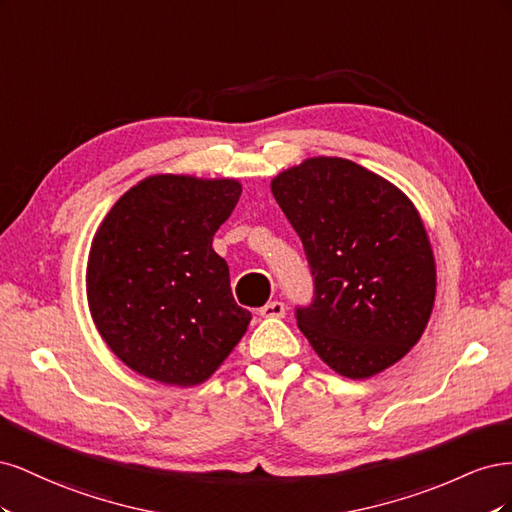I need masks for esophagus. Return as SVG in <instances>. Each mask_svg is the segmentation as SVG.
<instances>
[{
    "instance_id": "esophagus-1",
    "label": "esophagus",
    "mask_w": 512,
    "mask_h": 512,
    "mask_svg": "<svg viewBox=\"0 0 512 512\" xmlns=\"http://www.w3.org/2000/svg\"><path fill=\"white\" fill-rule=\"evenodd\" d=\"M284 314H286V305L282 301H269L267 305L260 307L262 318H284Z\"/></svg>"
}]
</instances>
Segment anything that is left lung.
I'll return each mask as SVG.
<instances>
[{
  "instance_id": "1",
  "label": "left lung",
  "mask_w": 512,
  "mask_h": 512,
  "mask_svg": "<svg viewBox=\"0 0 512 512\" xmlns=\"http://www.w3.org/2000/svg\"><path fill=\"white\" fill-rule=\"evenodd\" d=\"M271 192L314 277L297 324L320 359L363 380L406 356L436 299V262L410 198L344 158H309Z\"/></svg>"
}]
</instances>
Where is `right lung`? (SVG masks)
I'll use <instances>...</instances> for the list:
<instances>
[{
	"label": "right lung",
	"mask_w": 512,
	"mask_h": 512,
	"mask_svg": "<svg viewBox=\"0 0 512 512\" xmlns=\"http://www.w3.org/2000/svg\"><path fill=\"white\" fill-rule=\"evenodd\" d=\"M239 196L235 179L153 175L100 224L87 265L91 318L136 374L194 386L239 344L252 314L211 247Z\"/></svg>",
	"instance_id": "1"
}]
</instances>
